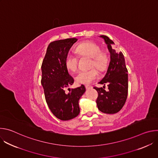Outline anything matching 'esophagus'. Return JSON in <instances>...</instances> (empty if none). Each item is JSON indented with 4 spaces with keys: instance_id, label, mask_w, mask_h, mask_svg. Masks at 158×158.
I'll return each mask as SVG.
<instances>
[{
    "instance_id": "esophagus-1",
    "label": "esophagus",
    "mask_w": 158,
    "mask_h": 158,
    "mask_svg": "<svg viewBox=\"0 0 158 158\" xmlns=\"http://www.w3.org/2000/svg\"><path fill=\"white\" fill-rule=\"evenodd\" d=\"M85 88H86L87 89H91V88L93 87L91 85H85Z\"/></svg>"
}]
</instances>
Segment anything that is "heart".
Here are the masks:
<instances>
[{"instance_id":"obj_1","label":"heart","mask_w":158,"mask_h":158,"mask_svg":"<svg viewBox=\"0 0 158 158\" xmlns=\"http://www.w3.org/2000/svg\"><path fill=\"white\" fill-rule=\"evenodd\" d=\"M76 51L81 56L91 57V67H96L99 71H104L107 64L106 54L101 52V48L94 42H85L79 44ZM65 65L70 71L75 72L77 69V58L74 54L69 53L65 59ZM98 77V72L92 68L87 71H81L75 76L76 82L78 84H89Z\"/></svg>"}]
</instances>
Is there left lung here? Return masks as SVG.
I'll return each instance as SVG.
<instances>
[{
  "mask_svg": "<svg viewBox=\"0 0 158 158\" xmlns=\"http://www.w3.org/2000/svg\"><path fill=\"white\" fill-rule=\"evenodd\" d=\"M104 39L110 52V62L107 73L99 84L108 86L106 92L103 87H94L98 93L96 100L98 109L106 114H115L124 106L127 97L128 75L123 54L111 47L114 42L106 35H100Z\"/></svg>",
  "mask_w": 158,
  "mask_h": 158,
  "instance_id": "obj_1",
  "label": "left lung"
}]
</instances>
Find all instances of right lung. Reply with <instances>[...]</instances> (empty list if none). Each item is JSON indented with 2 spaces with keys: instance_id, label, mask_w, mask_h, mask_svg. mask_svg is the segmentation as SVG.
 <instances>
[{
  "instance_id": "obj_1",
  "label": "right lung",
  "mask_w": 158,
  "mask_h": 158,
  "mask_svg": "<svg viewBox=\"0 0 158 158\" xmlns=\"http://www.w3.org/2000/svg\"><path fill=\"white\" fill-rule=\"evenodd\" d=\"M77 40L70 38L51 42L41 66V84L46 102L52 114L62 121L79 115V100L85 91V86L81 85L70 89L68 93L65 92L74 81L65 65V59Z\"/></svg>"
}]
</instances>
